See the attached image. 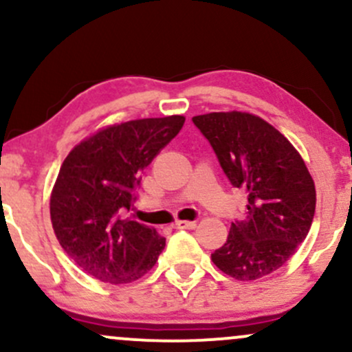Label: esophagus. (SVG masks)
I'll list each match as a JSON object with an SVG mask.
<instances>
[{"instance_id": "esophagus-1", "label": "esophagus", "mask_w": 352, "mask_h": 352, "mask_svg": "<svg viewBox=\"0 0 352 352\" xmlns=\"http://www.w3.org/2000/svg\"><path fill=\"white\" fill-rule=\"evenodd\" d=\"M195 227H197L195 221L179 220V221H175V223H173V228H177V230H193Z\"/></svg>"}]
</instances>
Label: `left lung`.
Returning a JSON list of instances; mask_svg holds the SVG:
<instances>
[{"label":"left lung","mask_w":352,"mask_h":352,"mask_svg":"<svg viewBox=\"0 0 352 352\" xmlns=\"http://www.w3.org/2000/svg\"><path fill=\"white\" fill-rule=\"evenodd\" d=\"M192 120L233 187L248 195L246 220L232 223L212 261L235 280H260L281 268L308 235L316 208L313 177L293 144L261 117L232 111Z\"/></svg>","instance_id":"obj_1"}]
</instances>
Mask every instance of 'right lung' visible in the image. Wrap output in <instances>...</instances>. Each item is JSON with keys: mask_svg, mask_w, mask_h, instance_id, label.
<instances>
[{"mask_svg": "<svg viewBox=\"0 0 352 352\" xmlns=\"http://www.w3.org/2000/svg\"><path fill=\"white\" fill-rule=\"evenodd\" d=\"M184 122V116H168L107 125L67 153L51 192V223L87 274L124 285L157 263L165 238L120 213L131 210L140 173Z\"/></svg>", "mask_w": 352, "mask_h": 352, "instance_id": "right-lung-1", "label": "right lung"}]
</instances>
